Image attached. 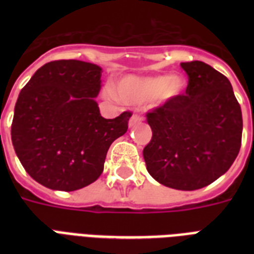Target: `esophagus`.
I'll list each match as a JSON object with an SVG mask.
<instances>
[{
    "label": "esophagus",
    "mask_w": 254,
    "mask_h": 254,
    "mask_svg": "<svg viewBox=\"0 0 254 254\" xmlns=\"http://www.w3.org/2000/svg\"><path fill=\"white\" fill-rule=\"evenodd\" d=\"M142 121V117L139 115H133L130 117V120H129V127H135L137 124H139Z\"/></svg>",
    "instance_id": "1"
}]
</instances>
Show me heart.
Listing matches in <instances>:
<instances>
[{"label": "heart", "mask_w": 254, "mask_h": 254, "mask_svg": "<svg viewBox=\"0 0 254 254\" xmlns=\"http://www.w3.org/2000/svg\"><path fill=\"white\" fill-rule=\"evenodd\" d=\"M183 89V80L179 76L155 75V76H127L124 77L117 85V95L124 103L131 105H142L153 100H167L175 97ZM108 97H115L112 88L105 89Z\"/></svg>", "instance_id": "heart-1"}]
</instances>
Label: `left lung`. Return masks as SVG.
Segmentation results:
<instances>
[{
  "label": "left lung",
  "mask_w": 254,
  "mask_h": 254,
  "mask_svg": "<svg viewBox=\"0 0 254 254\" xmlns=\"http://www.w3.org/2000/svg\"><path fill=\"white\" fill-rule=\"evenodd\" d=\"M186 95L146 115L153 135L143 149L146 169L161 185L203 189L235 162L241 147L243 115L227 77L203 62L181 63Z\"/></svg>",
  "instance_id": "obj_1"
}]
</instances>
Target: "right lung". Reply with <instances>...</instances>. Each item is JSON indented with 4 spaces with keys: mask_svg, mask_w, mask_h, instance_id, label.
<instances>
[{
    "mask_svg": "<svg viewBox=\"0 0 254 254\" xmlns=\"http://www.w3.org/2000/svg\"><path fill=\"white\" fill-rule=\"evenodd\" d=\"M101 68L81 61L46 63L22 88L11 142L30 177L47 189L75 191L101 175L108 149L127 130L130 112L104 119L95 97Z\"/></svg>",
    "mask_w": 254,
    "mask_h": 254,
    "instance_id": "1",
    "label": "right lung"
}]
</instances>
